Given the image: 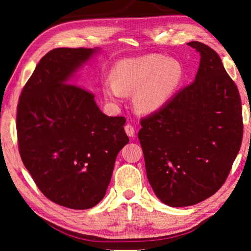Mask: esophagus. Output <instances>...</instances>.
Returning a JSON list of instances; mask_svg holds the SVG:
<instances>
[{"instance_id":"1","label":"esophagus","mask_w":251,"mask_h":251,"mask_svg":"<svg viewBox=\"0 0 251 251\" xmlns=\"http://www.w3.org/2000/svg\"><path fill=\"white\" fill-rule=\"evenodd\" d=\"M125 131H126V134L129 136V137H134L135 136V128H134V126H131L130 124L125 125Z\"/></svg>"}]
</instances>
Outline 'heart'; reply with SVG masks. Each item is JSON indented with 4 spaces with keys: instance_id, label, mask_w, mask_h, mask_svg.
I'll use <instances>...</instances> for the list:
<instances>
[{
    "instance_id": "heart-1",
    "label": "heart",
    "mask_w": 251,
    "mask_h": 251,
    "mask_svg": "<svg viewBox=\"0 0 251 251\" xmlns=\"http://www.w3.org/2000/svg\"><path fill=\"white\" fill-rule=\"evenodd\" d=\"M180 64L161 55H144L116 63L112 80L103 85L106 101L118 105L124 94L135 92L133 105L141 113H155L166 105L179 86Z\"/></svg>"
}]
</instances>
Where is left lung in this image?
<instances>
[{
  "label": "left lung",
  "mask_w": 251,
  "mask_h": 251,
  "mask_svg": "<svg viewBox=\"0 0 251 251\" xmlns=\"http://www.w3.org/2000/svg\"><path fill=\"white\" fill-rule=\"evenodd\" d=\"M188 45L201 53L195 80L143 118L138 131L147 179L171 207L196 205L217 192L243 141L236 84L214 50L196 41Z\"/></svg>",
  "instance_id": "1"
}]
</instances>
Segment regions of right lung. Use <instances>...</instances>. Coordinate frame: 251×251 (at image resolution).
<instances>
[{"mask_svg":"<svg viewBox=\"0 0 251 251\" xmlns=\"http://www.w3.org/2000/svg\"><path fill=\"white\" fill-rule=\"evenodd\" d=\"M99 50H50L18 105L25 168L50 201L71 209H90L104 198L117 154L129 142L125 118L105 115L92 93L73 84L76 72Z\"/></svg>","mask_w":251,"mask_h":251,"instance_id":"add662e5","label":"right lung"}]
</instances>
